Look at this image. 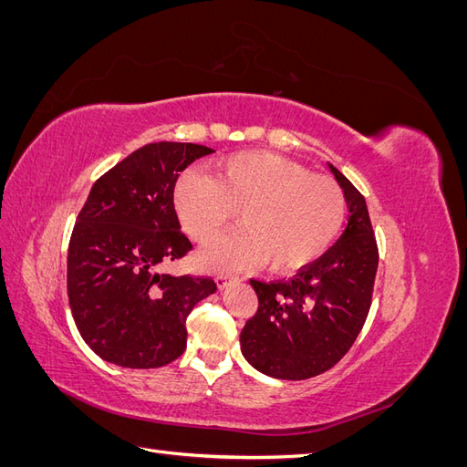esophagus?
<instances>
[{"instance_id":"esophagus-1","label":"esophagus","mask_w":467,"mask_h":467,"mask_svg":"<svg viewBox=\"0 0 467 467\" xmlns=\"http://www.w3.org/2000/svg\"><path fill=\"white\" fill-rule=\"evenodd\" d=\"M232 282H237V276H232V275H218L216 276V285H218V288L222 290V288H225L228 285H232Z\"/></svg>"}]
</instances>
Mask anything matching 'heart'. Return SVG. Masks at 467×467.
<instances>
[{
    "instance_id": "b5f03b06",
    "label": "heart",
    "mask_w": 467,
    "mask_h": 467,
    "mask_svg": "<svg viewBox=\"0 0 467 467\" xmlns=\"http://www.w3.org/2000/svg\"><path fill=\"white\" fill-rule=\"evenodd\" d=\"M173 206L201 245L218 239L239 212L242 228L202 253L214 271L263 263L275 273L298 271L327 251L345 220V194L331 179L265 151L220 160L212 177L181 175Z\"/></svg>"
}]
</instances>
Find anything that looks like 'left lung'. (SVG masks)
Listing matches in <instances>:
<instances>
[{
  "instance_id": "left-lung-1",
  "label": "left lung",
  "mask_w": 467,
  "mask_h": 467,
  "mask_svg": "<svg viewBox=\"0 0 467 467\" xmlns=\"http://www.w3.org/2000/svg\"><path fill=\"white\" fill-rule=\"evenodd\" d=\"M348 223L337 244L286 280L251 278L259 306L239 335L245 360L278 379L314 378L341 360L372 304L378 245L364 196L329 163Z\"/></svg>"
}]
</instances>
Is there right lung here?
<instances>
[{
	"mask_svg": "<svg viewBox=\"0 0 467 467\" xmlns=\"http://www.w3.org/2000/svg\"><path fill=\"white\" fill-rule=\"evenodd\" d=\"M206 146L155 142L95 181L67 247V298L95 355L122 368H160L187 347V317L216 292L210 276H171L192 249L173 206L179 171Z\"/></svg>",
	"mask_w": 467,
	"mask_h": 467,
	"instance_id": "right-lung-1",
	"label": "right lung"
}]
</instances>
